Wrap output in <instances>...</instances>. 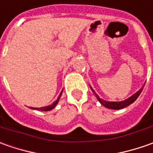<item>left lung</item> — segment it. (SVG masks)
Here are the masks:
<instances>
[{"label":"left lung","mask_w":153,"mask_h":153,"mask_svg":"<svg viewBox=\"0 0 153 153\" xmlns=\"http://www.w3.org/2000/svg\"><path fill=\"white\" fill-rule=\"evenodd\" d=\"M90 88L92 89V91L94 92V94H95V96H96V98L98 99V100L100 102L101 105H103L104 106H105L106 108L114 109V110H119V109L124 108V107H126L128 105H129L130 104H132L133 102H134L135 100L139 97V95L140 94V93L142 92V89H143V88H141L138 92H136L134 94H133L131 97H129L128 99L123 100V101H120V102H110V101H105V100H102L101 98H100V96L94 92V90L91 87H90Z\"/></svg>","instance_id":"8db88e82"}]
</instances>
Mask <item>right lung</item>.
Returning <instances> with one entry per match:
<instances>
[{"mask_svg": "<svg viewBox=\"0 0 153 153\" xmlns=\"http://www.w3.org/2000/svg\"><path fill=\"white\" fill-rule=\"evenodd\" d=\"M62 92H63V90H62L61 93H60L58 99H57V100H55V101L51 105H48V106H45V107H41V108H33V109H36V110H38V111H50V110H52V109H53L54 107H55L56 105L58 104V102H59V98H60V96H61Z\"/></svg>", "mask_w": 153, "mask_h": 153, "instance_id": "1", "label": "right lung"}]
</instances>
